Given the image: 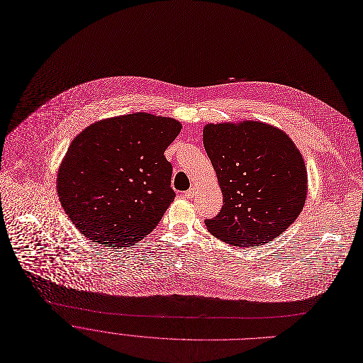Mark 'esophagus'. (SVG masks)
<instances>
[{
    "mask_svg": "<svg viewBox=\"0 0 363 363\" xmlns=\"http://www.w3.org/2000/svg\"><path fill=\"white\" fill-rule=\"evenodd\" d=\"M194 196H196V189H193V187L189 189L187 191H184V197L186 199H193Z\"/></svg>",
    "mask_w": 363,
    "mask_h": 363,
    "instance_id": "obj_1",
    "label": "esophagus"
}]
</instances>
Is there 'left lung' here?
Segmentation results:
<instances>
[{"label":"left lung","instance_id":"obj_1","mask_svg":"<svg viewBox=\"0 0 363 363\" xmlns=\"http://www.w3.org/2000/svg\"><path fill=\"white\" fill-rule=\"evenodd\" d=\"M203 146L223 193L220 213L204 223L219 240L250 247L291 226L306 203L308 172L294 140L263 121L208 123Z\"/></svg>","mask_w":363,"mask_h":363}]
</instances>
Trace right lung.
Segmentation results:
<instances>
[{
	"label": "right lung",
	"instance_id": "obj_1",
	"mask_svg": "<svg viewBox=\"0 0 363 363\" xmlns=\"http://www.w3.org/2000/svg\"><path fill=\"white\" fill-rule=\"evenodd\" d=\"M180 130V121L149 113L86 127L57 173V194L72 225L107 247L146 238L176 197L164 152Z\"/></svg>",
	"mask_w": 363,
	"mask_h": 363
}]
</instances>
